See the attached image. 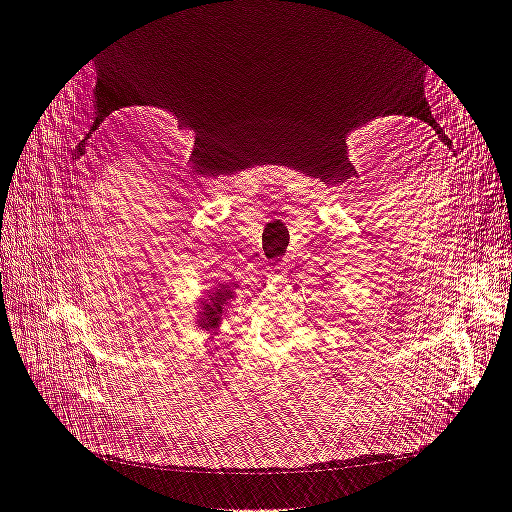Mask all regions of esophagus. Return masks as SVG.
<instances>
[{"mask_svg": "<svg viewBox=\"0 0 512 512\" xmlns=\"http://www.w3.org/2000/svg\"><path fill=\"white\" fill-rule=\"evenodd\" d=\"M284 271H286L284 265H277V267H275V273H284Z\"/></svg>", "mask_w": 512, "mask_h": 512, "instance_id": "34e87169", "label": "esophagus"}]
</instances>
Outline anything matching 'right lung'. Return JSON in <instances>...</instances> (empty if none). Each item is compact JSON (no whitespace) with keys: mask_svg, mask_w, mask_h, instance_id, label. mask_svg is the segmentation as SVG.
Returning <instances> with one entry per match:
<instances>
[{"mask_svg":"<svg viewBox=\"0 0 512 512\" xmlns=\"http://www.w3.org/2000/svg\"><path fill=\"white\" fill-rule=\"evenodd\" d=\"M235 288H237V284L235 286L220 284L215 290L207 292V297L200 301V307H198L196 327H200L203 331H209V333L218 331V327L222 324V316L226 312V305L232 297H235V294H232V290Z\"/></svg>","mask_w":512,"mask_h":512,"instance_id":"add662e5","label":"right lung"}]
</instances>
